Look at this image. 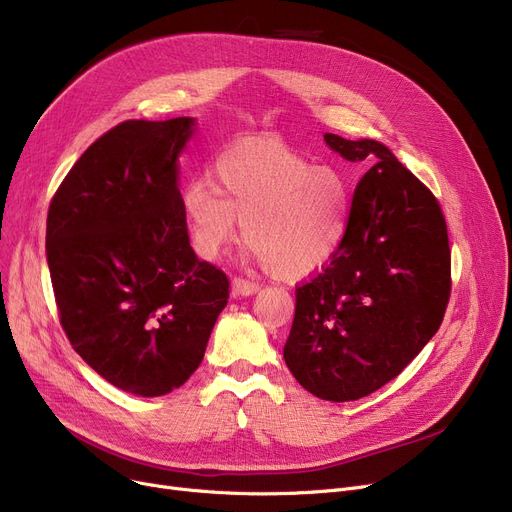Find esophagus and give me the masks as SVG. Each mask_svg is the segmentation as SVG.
Instances as JSON below:
<instances>
[{
    "label": "esophagus",
    "mask_w": 512,
    "mask_h": 512,
    "mask_svg": "<svg viewBox=\"0 0 512 512\" xmlns=\"http://www.w3.org/2000/svg\"><path fill=\"white\" fill-rule=\"evenodd\" d=\"M259 290V284L251 282V280H245V278H234L232 280V294L234 297H251V294H255Z\"/></svg>",
    "instance_id": "34e87169"
}]
</instances>
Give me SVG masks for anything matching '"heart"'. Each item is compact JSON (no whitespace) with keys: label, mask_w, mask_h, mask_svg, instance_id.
<instances>
[{"label":"heart","mask_w":512,"mask_h":512,"mask_svg":"<svg viewBox=\"0 0 512 512\" xmlns=\"http://www.w3.org/2000/svg\"><path fill=\"white\" fill-rule=\"evenodd\" d=\"M218 186L195 180L182 209L193 249L215 259L238 238L280 280L311 276L344 245L355 191L344 174L315 166L280 143H242L215 161Z\"/></svg>","instance_id":"b5f03b06"}]
</instances>
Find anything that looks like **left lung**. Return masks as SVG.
Segmentation results:
<instances>
[{"mask_svg": "<svg viewBox=\"0 0 512 512\" xmlns=\"http://www.w3.org/2000/svg\"><path fill=\"white\" fill-rule=\"evenodd\" d=\"M348 161L373 164L355 188L344 245L297 288L284 361L317 398H363L438 332L450 299V245L438 199L371 139L324 134Z\"/></svg>", "mask_w": 512, "mask_h": 512, "instance_id": "obj_1", "label": "left lung"}]
</instances>
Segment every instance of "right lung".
Listing matches in <instances>:
<instances>
[{"label": "right lung", "instance_id": "add662e5", "mask_svg": "<svg viewBox=\"0 0 512 512\" xmlns=\"http://www.w3.org/2000/svg\"><path fill=\"white\" fill-rule=\"evenodd\" d=\"M195 118L126 120L64 178L47 213V263L74 351L112 386L161 396L201 365L228 278L199 261L178 191Z\"/></svg>", "mask_w": 512, "mask_h": 512}]
</instances>
